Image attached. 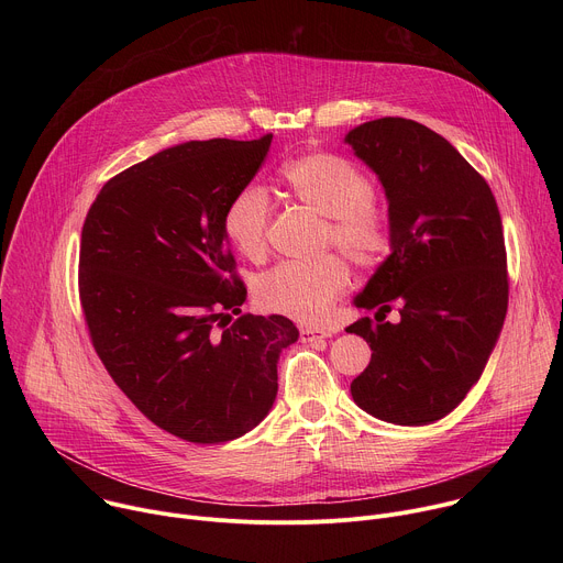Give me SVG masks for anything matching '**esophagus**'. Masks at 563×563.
Segmentation results:
<instances>
[{
    "label": "esophagus",
    "mask_w": 563,
    "mask_h": 563,
    "mask_svg": "<svg viewBox=\"0 0 563 563\" xmlns=\"http://www.w3.org/2000/svg\"><path fill=\"white\" fill-rule=\"evenodd\" d=\"M328 336H330L328 330H318V328H302V330H300V341H302V343H313V341L328 339Z\"/></svg>",
    "instance_id": "34e87169"
}]
</instances>
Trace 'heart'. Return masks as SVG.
I'll return each mask as SVG.
<instances>
[{"label":"heart","instance_id":"heart-1","mask_svg":"<svg viewBox=\"0 0 563 563\" xmlns=\"http://www.w3.org/2000/svg\"><path fill=\"white\" fill-rule=\"evenodd\" d=\"M294 196L328 218L325 245H334L356 267L378 265L391 245L387 213L372 200L374 185L365 172L334 153H307L283 169ZM272 202L263 187L240 189L229 202L222 229L238 254L258 261L267 252ZM350 269L339 256L316 263H280L256 283L263 309L316 323L345 291Z\"/></svg>","mask_w":563,"mask_h":563}]
</instances>
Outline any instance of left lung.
Returning a JSON list of instances; mask_svg holds the SVG:
<instances>
[{"mask_svg":"<svg viewBox=\"0 0 563 563\" xmlns=\"http://www.w3.org/2000/svg\"><path fill=\"white\" fill-rule=\"evenodd\" d=\"M378 176L391 254L356 307L376 309L347 328L372 347L352 380L354 404L396 426L450 415L484 372L508 311V263L497 200L467 159L432 129L380 118L345 135ZM399 320L384 316L394 307Z\"/></svg>","mask_w":563,"mask_h":563,"instance_id":"left-lung-1","label":"left lung"}]
</instances>
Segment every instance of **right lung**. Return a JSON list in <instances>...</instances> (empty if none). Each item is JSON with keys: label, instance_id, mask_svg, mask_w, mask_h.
I'll use <instances>...</instances> for the list:
<instances>
[{"label": "right lung", "instance_id": "add662e5", "mask_svg": "<svg viewBox=\"0 0 563 563\" xmlns=\"http://www.w3.org/2000/svg\"><path fill=\"white\" fill-rule=\"evenodd\" d=\"M272 133L191 140L111 178L79 243V300L115 385L157 428L222 443L256 428L278 391V356L298 341L289 318L241 313L222 218Z\"/></svg>", "mask_w": 563, "mask_h": 563}]
</instances>
